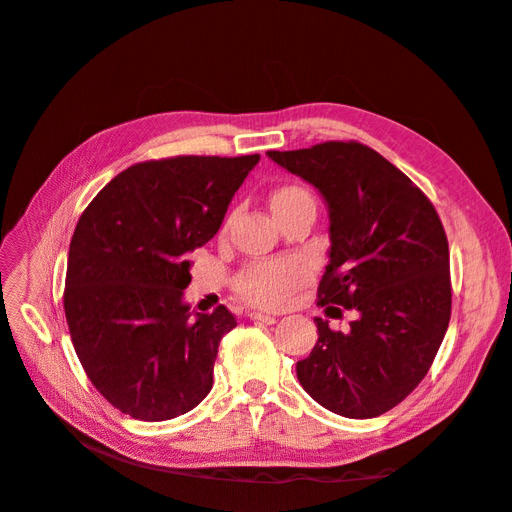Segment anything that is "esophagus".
I'll use <instances>...</instances> for the list:
<instances>
[{"mask_svg": "<svg viewBox=\"0 0 512 512\" xmlns=\"http://www.w3.org/2000/svg\"><path fill=\"white\" fill-rule=\"evenodd\" d=\"M247 316H250V320L265 322V324H273V322H275V318H273L271 314H262V312H250Z\"/></svg>", "mask_w": 512, "mask_h": 512, "instance_id": "obj_1", "label": "esophagus"}]
</instances>
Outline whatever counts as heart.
I'll return each mask as SVG.
<instances>
[{
	"instance_id": "b5f03b06",
	"label": "heart",
	"mask_w": 512,
	"mask_h": 512,
	"mask_svg": "<svg viewBox=\"0 0 512 512\" xmlns=\"http://www.w3.org/2000/svg\"><path fill=\"white\" fill-rule=\"evenodd\" d=\"M299 200H312L299 185H282L271 194V209L277 213ZM307 280V267L301 260L282 258L252 262L235 277V290L247 303L260 307H280L294 288Z\"/></svg>"
}]
</instances>
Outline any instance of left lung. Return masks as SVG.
<instances>
[{
	"label": "left lung",
	"mask_w": 512,
	"mask_h": 512,
	"mask_svg": "<svg viewBox=\"0 0 512 512\" xmlns=\"http://www.w3.org/2000/svg\"><path fill=\"white\" fill-rule=\"evenodd\" d=\"M267 156L327 203L331 252L318 305L331 318L344 309L354 314L346 331L314 318L318 342L297 363V378L339 416L389 412L427 376L451 320V265L438 213L397 166L356 141Z\"/></svg>",
	"instance_id": "obj_1"
}]
</instances>
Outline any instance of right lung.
Returning <instances> with one entry per match:
<instances>
[{
  "label": "right lung",
  "mask_w": 512,
  "mask_h": 512,
  "mask_svg": "<svg viewBox=\"0 0 512 512\" xmlns=\"http://www.w3.org/2000/svg\"><path fill=\"white\" fill-rule=\"evenodd\" d=\"M260 156H177L134 164L91 200L70 241L64 309L100 395L138 421L190 412L213 386L224 305L192 314L190 254L220 230Z\"/></svg>",
  "instance_id": "right-lung-1"
}]
</instances>
